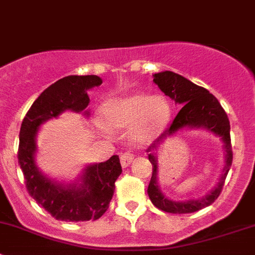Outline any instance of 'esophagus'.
<instances>
[{"label": "esophagus", "mask_w": 255, "mask_h": 255, "mask_svg": "<svg viewBox=\"0 0 255 255\" xmlns=\"http://www.w3.org/2000/svg\"><path fill=\"white\" fill-rule=\"evenodd\" d=\"M120 159H121V165H122V168H127V166L132 163L133 154L129 153V151H125L123 154H121Z\"/></svg>", "instance_id": "esophagus-1"}]
</instances>
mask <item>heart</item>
Segmentation results:
<instances>
[{
	"instance_id": "b5f03b06",
	"label": "heart",
	"mask_w": 255,
	"mask_h": 255,
	"mask_svg": "<svg viewBox=\"0 0 255 255\" xmlns=\"http://www.w3.org/2000/svg\"><path fill=\"white\" fill-rule=\"evenodd\" d=\"M171 118V106L161 95L130 92L112 97L101 112V121L110 129H123L132 126L130 138L135 143L153 140Z\"/></svg>"
}]
</instances>
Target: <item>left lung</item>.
Masks as SVG:
<instances>
[{
	"label": "left lung",
	"mask_w": 255,
	"mask_h": 255,
	"mask_svg": "<svg viewBox=\"0 0 255 255\" xmlns=\"http://www.w3.org/2000/svg\"><path fill=\"white\" fill-rule=\"evenodd\" d=\"M153 81L159 89L175 101L181 105V110L174 118L170 127L163 132V134L155 139L148 149V159L153 165V173L148 186V195L150 201L155 207L169 213H191L210 206L220 196L225 180L232 165L233 151L231 145L230 121L227 113L222 109L218 100L206 89L197 86L184 76L173 71H161L154 74ZM184 128H204L212 131L221 138L225 148V166L218 185L204 198L186 202H173L168 199L157 185V146L168 136H171Z\"/></svg>",
	"instance_id": "obj_1"
}]
</instances>
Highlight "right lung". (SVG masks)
I'll use <instances>...</instances> for the list:
<instances>
[{"label":"right lung","mask_w":255,"mask_h":255,"mask_svg":"<svg viewBox=\"0 0 255 255\" xmlns=\"http://www.w3.org/2000/svg\"><path fill=\"white\" fill-rule=\"evenodd\" d=\"M102 84L96 75H70L45 89L28 110L19 130L18 163L27 191L55 220L66 222L99 220L109 208L115 182L122 173L120 158L87 165L73 184H61L43 175L35 165L37 137L40 125L64 111L82 112L89 106L87 91ZM89 116V111H85Z\"/></svg>","instance_id":"right-lung-1"}]
</instances>
